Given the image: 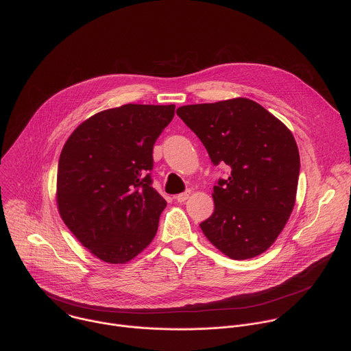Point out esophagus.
I'll return each instance as SVG.
<instances>
[{"label":"esophagus","instance_id":"obj_1","mask_svg":"<svg viewBox=\"0 0 351 351\" xmlns=\"http://www.w3.org/2000/svg\"><path fill=\"white\" fill-rule=\"evenodd\" d=\"M190 197V190H187V191H183V193H180V194H178V195H175V198L178 199L179 203H183V202H186V199Z\"/></svg>","mask_w":351,"mask_h":351}]
</instances>
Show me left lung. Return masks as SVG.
<instances>
[{
  "label": "left lung",
  "mask_w": 351,
  "mask_h": 351,
  "mask_svg": "<svg viewBox=\"0 0 351 351\" xmlns=\"http://www.w3.org/2000/svg\"><path fill=\"white\" fill-rule=\"evenodd\" d=\"M179 118L230 173L214 186L213 215L199 223L232 260L263 254L285 228L295 202L300 156L291 132L248 98L183 106Z\"/></svg>",
  "instance_id": "8db88e82"
}]
</instances>
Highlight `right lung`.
<instances>
[{
	"instance_id": "obj_1",
	"label": "right lung",
	"mask_w": 351,
	"mask_h": 351,
	"mask_svg": "<svg viewBox=\"0 0 351 351\" xmlns=\"http://www.w3.org/2000/svg\"><path fill=\"white\" fill-rule=\"evenodd\" d=\"M173 115V104H126L90 117L66 140L60 215L97 258L129 263L154 239L167 202L152 186L153 147Z\"/></svg>"
}]
</instances>
